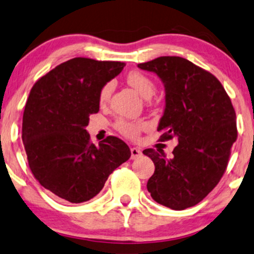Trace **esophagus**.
Instances as JSON below:
<instances>
[{
    "instance_id": "1",
    "label": "esophagus",
    "mask_w": 254,
    "mask_h": 254,
    "mask_svg": "<svg viewBox=\"0 0 254 254\" xmlns=\"http://www.w3.org/2000/svg\"><path fill=\"white\" fill-rule=\"evenodd\" d=\"M142 155V151H141L139 148H130V159L135 160V159H139V157Z\"/></svg>"
}]
</instances>
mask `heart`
Here are the masks:
<instances>
[{
	"label": "heart",
	"mask_w": 254,
	"mask_h": 254,
	"mask_svg": "<svg viewBox=\"0 0 254 254\" xmlns=\"http://www.w3.org/2000/svg\"><path fill=\"white\" fill-rule=\"evenodd\" d=\"M127 84L129 85L131 88H134L135 91L139 93L141 97L144 99H149L153 97V94L155 93V83H154L148 75L143 74L142 72L139 71H131L127 74L126 77ZM112 83H107L105 86L101 88L100 94H99V100L101 104H105L110 99L112 93ZM117 128L120 133L126 135L128 137H134L137 136V134L144 128V124L142 123H134V121H127L121 119L117 123Z\"/></svg>",
	"instance_id": "heart-1"
}]
</instances>
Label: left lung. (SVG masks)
Segmentation results:
<instances>
[{
	"mask_svg": "<svg viewBox=\"0 0 254 254\" xmlns=\"http://www.w3.org/2000/svg\"><path fill=\"white\" fill-rule=\"evenodd\" d=\"M137 67L163 83L166 105L157 130L164 140H179L169 159L163 149L143 150L155 164L148 191L173 210L196 205L222 179L237 140L231 100L215 75L186 58L164 56Z\"/></svg>",
	"mask_w": 254,
	"mask_h": 254,
	"instance_id": "obj_1",
	"label": "left lung"
}]
</instances>
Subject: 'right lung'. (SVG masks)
I'll use <instances>...</instances> for the list:
<instances>
[{
  "mask_svg": "<svg viewBox=\"0 0 254 254\" xmlns=\"http://www.w3.org/2000/svg\"><path fill=\"white\" fill-rule=\"evenodd\" d=\"M124 63L73 58L58 65L31 88L23 113L22 140L35 179L58 198L90 200L108 176L130 157L123 140L99 146L85 129L99 112V94L123 71Z\"/></svg>",
  "mask_w": 254,
  "mask_h": 254,
  "instance_id": "1",
  "label": "right lung"
}]
</instances>
